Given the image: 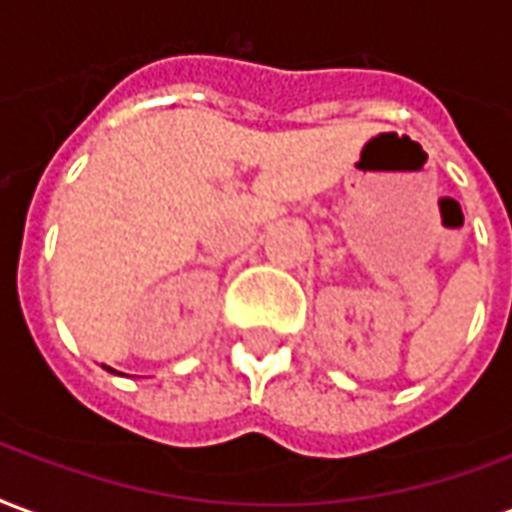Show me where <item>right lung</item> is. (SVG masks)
Segmentation results:
<instances>
[{"label": "right lung", "mask_w": 512, "mask_h": 512, "mask_svg": "<svg viewBox=\"0 0 512 512\" xmlns=\"http://www.w3.org/2000/svg\"><path fill=\"white\" fill-rule=\"evenodd\" d=\"M106 368H108V365H106ZM108 371H111V374H117V371H114V368H108Z\"/></svg>", "instance_id": "1"}]
</instances>
